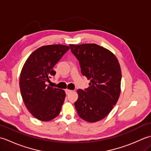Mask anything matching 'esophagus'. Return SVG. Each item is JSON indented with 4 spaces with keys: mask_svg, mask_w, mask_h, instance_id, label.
Instances as JSON below:
<instances>
[{
    "mask_svg": "<svg viewBox=\"0 0 151 151\" xmlns=\"http://www.w3.org/2000/svg\"><path fill=\"white\" fill-rule=\"evenodd\" d=\"M71 92H72V90H70V89H65V93L67 95H68L69 93H71Z\"/></svg>",
    "mask_w": 151,
    "mask_h": 151,
    "instance_id": "obj_1",
    "label": "esophagus"
}]
</instances>
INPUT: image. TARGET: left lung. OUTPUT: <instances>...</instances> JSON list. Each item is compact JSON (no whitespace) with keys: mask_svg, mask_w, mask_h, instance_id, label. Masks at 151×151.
Here are the masks:
<instances>
[{"mask_svg":"<svg viewBox=\"0 0 151 151\" xmlns=\"http://www.w3.org/2000/svg\"><path fill=\"white\" fill-rule=\"evenodd\" d=\"M69 47L79 61L82 74L90 80L89 88L77 90L75 106L80 117L95 123L110 114L119 97V63L111 51L97 44H70Z\"/></svg>","mask_w":151,"mask_h":151,"instance_id":"8db88e82","label":"left lung"}]
</instances>
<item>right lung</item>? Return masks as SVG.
<instances>
[{
  "label": "right lung",
  "mask_w": 151,
  "mask_h": 151,
  "mask_svg": "<svg viewBox=\"0 0 151 151\" xmlns=\"http://www.w3.org/2000/svg\"><path fill=\"white\" fill-rule=\"evenodd\" d=\"M69 47L50 45L38 48L25 62L20 75L19 87L24 103L33 116L49 121L59 115L65 93L63 89L47 84L50 76L55 75L54 66Z\"/></svg>",
  "instance_id": "obj_1"
}]
</instances>
